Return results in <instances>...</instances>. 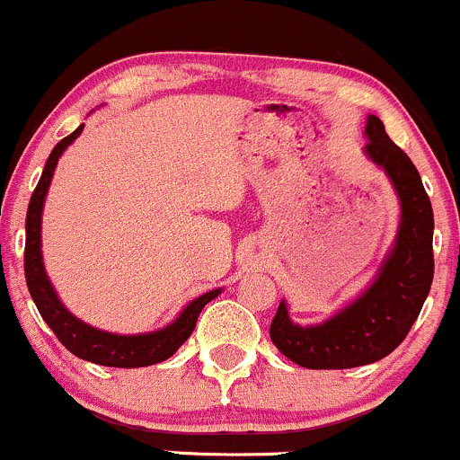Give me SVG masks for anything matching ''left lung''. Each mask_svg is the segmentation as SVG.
Returning <instances> with one entry per match:
<instances>
[{
    "label": "left lung",
    "mask_w": 460,
    "mask_h": 460,
    "mask_svg": "<svg viewBox=\"0 0 460 460\" xmlns=\"http://www.w3.org/2000/svg\"><path fill=\"white\" fill-rule=\"evenodd\" d=\"M365 137L369 139L365 155L385 170L400 199L395 244L373 284L319 325L292 323L286 301H281L270 323V341L305 369H351L388 356L411 332L435 277V216L421 176L408 155L388 137L380 118H367Z\"/></svg>",
    "instance_id": "obj_1"
}]
</instances>
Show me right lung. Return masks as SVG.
<instances>
[{
	"label": "right lung",
	"instance_id": "add662e5",
	"mask_svg": "<svg viewBox=\"0 0 460 460\" xmlns=\"http://www.w3.org/2000/svg\"><path fill=\"white\" fill-rule=\"evenodd\" d=\"M84 124H80L72 135L60 139L54 150L48 156L41 179H39L37 190H34L32 199L28 205V216H25V255H23V269H25V284H28L30 296H32L34 305H37L39 314L48 323L49 330L57 334V338L67 347L74 356L83 358V360L95 362L102 367H119V369H135V367H150L156 362L168 360L172 353H176L181 345L188 341L191 332H194L196 321H199L200 310L209 304L211 299L220 295V288L205 292L199 299L190 301L183 307L176 319L164 330L150 332V334H111L102 332L98 327H91L87 323L75 319L72 312L60 304L57 290H54L52 281L48 279V272L43 266L41 255V214H43V200L48 194L49 183H52L54 168H57L60 155L67 148L72 141L83 133Z\"/></svg>",
	"mask_w": 460,
	"mask_h": 460
}]
</instances>
